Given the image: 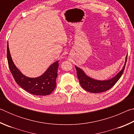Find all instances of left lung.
<instances>
[{
    "label": "left lung",
    "mask_w": 134,
    "mask_h": 134,
    "mask_svg": "<svg viewBox=\"0 0 134 134\" xmlns=\"http://www.w3.org/2000/svg\"><path fill=\"white\" fill-rule=\"evenodd\" d=\"M127 56H128V54L126 56L125 62L122 69L116 76L109 80H99L93 79L88 76L82 69L75 65L77 70V75L79 83H80L81 86L86 91L94 93L103 92L110 89L119 80V79L121 78L123 74L126 63Z\"/></svg>",
    "instance_id": "1"
}]
</instances>
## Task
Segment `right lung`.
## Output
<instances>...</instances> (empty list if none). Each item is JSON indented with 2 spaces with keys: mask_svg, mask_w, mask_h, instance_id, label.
<instances>
[{
  "mask_svg": "<svg viewBox=\"0 0 134 134\" xmlns=\"http://www.w3.org/2000/svg\"><path fill=\"white\" fill-rule=\"evenodd\" d=\"M7 59L9 67L15 80L20 87L26 92L37 96H45L53 92L56 86L58 61L53 63L42 75L37 77L25 76L16 67L11 57L9 45L7 46Z\"/></svg>",
  "mask_w": 134,
  "mask_h": 134,
  "instance_id": "right-lung-1",
  "label": "right lung"
}]
</instances>
